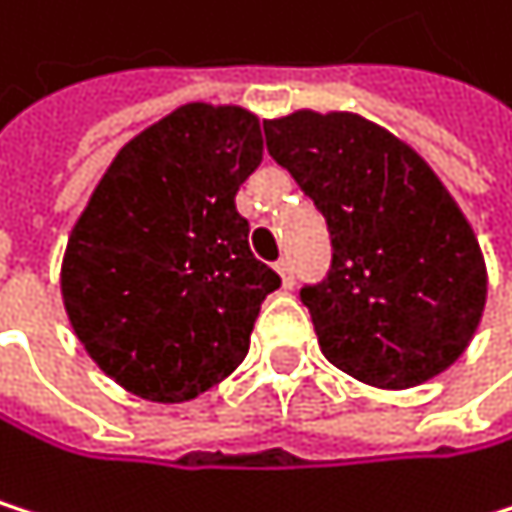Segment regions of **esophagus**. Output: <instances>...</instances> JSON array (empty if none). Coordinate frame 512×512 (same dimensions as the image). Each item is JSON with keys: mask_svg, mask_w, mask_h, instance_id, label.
<instances>
[{"mask_svg": "<svg viewBox=\"0 0 512 512\" xmlns=\"http://www.w3.org/2000/svg\"><path fill=\"white\" fill-rule=\"evenodd\" d=\"M276 273L282 276V285H285V288L294 285V264H291V258H282V261L276 264Z\"/></svg>", "mask_w": 512, "mask_h": 512, "instance_id": "obj_1", "label": "esophagus"}]
</instances>
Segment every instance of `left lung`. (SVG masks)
Returning a JSON list of instances; mask_svg holds the SVG:
<instances>
[{
    "label": "left lung",
    "mask_w": 512,
    "mask_h": 512,
    "mask_svg": "<svg viewBox=\"0 0 512 512\" xmlns=\"http://www.w3.org/2000/svg\"><path fill=\"white\" fill-rule=\"evenodd\" d=\"M264 133L331 233V270L300 288L324 358L376 388L443 373L483 318L486 264L440 178L349 112H294Z\"/></svg>",
    "instance_id": "obj_1"
}]
</instances>
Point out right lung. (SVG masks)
<instances>
[{
  "label": "right lung",
  "mask_w": 512,
  "mask_h": 512,
  "mask_svg": "<svg viewBox=\"0 0 512 512\" xmlns=\"http://www.w3.org/2000/svg\"><path fill=\"white\" fill-rule=\"evenodd\" d=\"M261 160L251 112L191 102L105 169L72 227L60 288L75 337L127 391L181 404L248 355L261 303L282 285L236 212Z\"/></svg>",
  "instance_id": "right-lung-1"
}]
</instances>
